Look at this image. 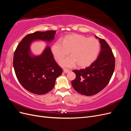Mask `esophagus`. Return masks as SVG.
Segmentation results:
<instances>
[{"label": "esophagus", "mask_w": 131, "mask_h": 131, "mask_svg": "<svg viewBox=\"0 0 131 131\" xmlns=\"http://www.w3.org/2000/svg\"><path fill=\"white\" fill-rule=\"evenodd\" d=\"M63 72H64L65 73H67L69 72V70L68 69H63Z\"/></svg>", "instance_id": "esophagus-1"}]
</instances>
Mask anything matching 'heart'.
Segmentation results:
<instances>
[{"label": "heart", "instance_id": "b5f03b06", "mask_svg": "<svg viewBox=\"0 0 131 131\" xmlns=\"http://www.w3.org/2000/svg\"><path fill=\"white\" fill-rule=\"evenodd\" d=\"M100 43L94 38H89L78 34L66 35L54 42L51 51L57 62L68 54L71 56L60 62L63 67H72L77 63L78 66L86 67L91 65L97 59L100 51Z\"/></svg>", "mask_w": 131, "mask_h": 131}]
</instances>
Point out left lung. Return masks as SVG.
<instances>
[{
    "label": "left lung",
    "mask_w": 131,
    "mask_h": 131,
    "mask_svg": "<svg viewBox=\"0 0 131 131\" xmlns=\"http://www.w3.org/2000/svg\"><path fill=\"white\" fill-rule=\"evenodd\" d=\"M101 50L97 59L85 69L74 70L76 78L72 81L74 90L81 94L90 96L104 89L112 78L115 69V57L109 45L98 38Z\"/></svg>",
    "instance_id": "left-lung-1"
}]
</instances>
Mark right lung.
Listing matches in <instances>:
<instances>
[{
    "instance_id": "right-lung-1",
    "label": "right lung",
    "mask_w": 131,
    "mask_h": 131,
    "mask_svg": "<svg viewBox=\"0 0 131 131\" xmlns=\"http://www.w3.org/2000/svg\"><path fill=\"white\" fill-rule=\"evenodd\" d=\"M56 30L35 31L22 39L16 49L13 66L18 81L27 91L36 94H43L54 88L56 79L62 73V69L55 61L47 46L42 53L34 56L30 46L34 40L50 42L54 39Z\"/></svg>"
}]
</instances>
